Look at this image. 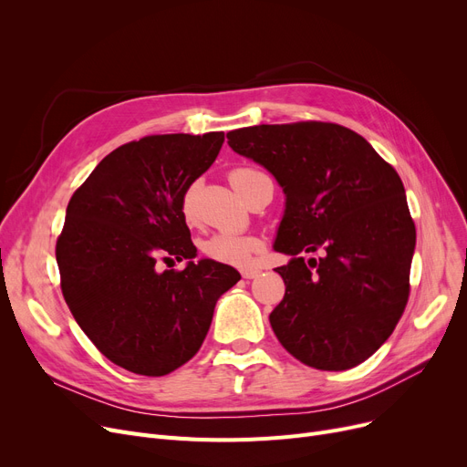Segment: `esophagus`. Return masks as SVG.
<instances>
[{
  "mask_svg": "<svg viewBox=\"0 0 467 467\" xmlns=\"http://www.w3.org/2000/svg\"><path fill=\"white\" fill-rule=\"evenodd\" d=\"M259 275H261V271H257V268H248V271H242V278H246V280H254Z\"/></svg>",
  "mask_w": 467,
  "mask_h": 467,
  "instance_id": "34e87169",
  "label": "esophagus"
}]
</instances>
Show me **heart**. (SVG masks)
<instances>
[{
	"label": "heart",
	"instance_id": "b5f03b06",
	"mask_svg": "<svg viewBox=\"0 0 467 467\" xmlns=\"http://www.w3.org/2000/svg\"><path fill=\"white\" fill-rule=\"evenodd\" d=\"M266 176L261 170L252 166H238L229 171V182L236 192L246 201V196L254 183L265 180ZM196 196H199V185L191 183L182 194V217L187 225H194L199 221V210H196ZM202 254L221 265L231 266H248L257 254L263 250V240L255 234H236V233H213L201 242Z\"/></svg>",
	"mask_w": 467,
	"mask_h": 467
}]
</instances>
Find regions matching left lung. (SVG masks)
<instances>
[{"label":"left lung","instance_id":"8db88e82","mask_svg":"<svg viewBox=\"0 0 467 467\" xmlns=\"http://www.w3.org/2000/svg\"><path fill=\"white\" fill-rule=\"evenodd\" d=\"M229 145L273 171L285 192L275 250L285 296L271 312L282 347L322 371L371 358L409 301L416 229L401 178L354 130L322 120L259 125ZM321 257L305 264L301 253Z\"/></svg>","mask_w":467,"mask_h":467}]
</instances>
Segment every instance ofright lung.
Instances as JSON below:
<instances>
[{
    "label": "right lung",
    "mask_w": 467,
    "mask_h": 467,
    "mask_svg": "<svg viewBox=\"0 0 467 467\" xmlns=\"http://www.w3.org/2000/svg\"><path fill=\"white\" fill-rule=\"evenodd\" d=\"M223 132L157 134L117 147L73 192L57 238L62 296L109 361L145 377L187 363L206 338L217 299L240 275L192 259L183 191L212 166Z\"/></svg>",
    "instance_id": "right-lung-1"
}]
</instances>
